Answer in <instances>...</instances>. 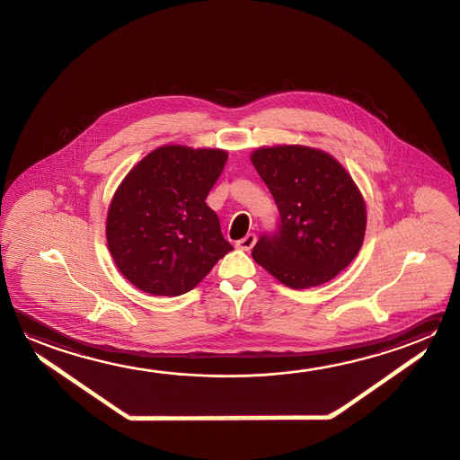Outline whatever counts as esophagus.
<instances>
[{
  "mask_svg": "<svg viewBox=\"0 0 460 460\" xmlns=\"http://www.w3.org/2000/svg\"><path fill=\"white\" fill-rule=\"evenodd\" d=\"M254 243H256V234H248L244 238L236 242V248L242 251H250L254 246Z\"/></svg>",
  "mask_w": 460,
  "mask_h": 460,
  "instance_id": "1",
  "label": "esophagus"
}]
</instances>
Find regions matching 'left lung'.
I'll list each match as a JSON object with an SVG mask.
<instances>
[{
	"label": "left lung",
	"instance_id": "left-lung-1",
	"mask_svg": "<svg viewBox=\"0 0 460 460\" xmlns=\"http://www.w3.org/2000/svg\"><path fill=\"white\" fill-rule=\"evenodd\" d=\"M251 162L280 214L276 232L254 244V261L296 290L332 280L358 254L367 228L351 176L332 155L306 146L261 147Z\"/></svg>",
	"mask_w": 460,
	"mask_h": 460
}]
</instances>
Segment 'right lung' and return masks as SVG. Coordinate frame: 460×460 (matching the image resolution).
I'll list each match as a JSON object with an SVG mask.
<instances>
[{"mask_svg": "<svg viewBox=\"0 0 460 460\" xmlns=\"http://www.w3.org/2000/svg\"><path fill=\"white\" fill-rule=\"evenodd\" d=\"M226 159L220 149L164 146L118 186L107 216V243L134 287L157 296L183 295L234 250L206 204Z\"/></svg>", "mask_w": 460, "mask_h": 460, "instance_id": "1", "label": "right lung"}]
</instances>
